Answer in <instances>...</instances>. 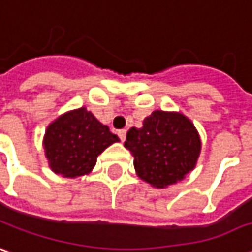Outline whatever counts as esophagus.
Listing matches in <instances>:
<instances>
[{
    "label": "esophagus",
    "mask_w": 252,
    "mask_h": 252,
    "mask_svg": "<svg viewBox=\"0 0 252 252\" xmlns=\"http://www.w3.org/2000/svg\"><path fill=\"white\" fill-rule=\"evenodd\" d=\"M117 133H119V138L121 139V142H124V140H126V129H120Z\"/></svg>",
    "instance_id": "1"
}]
</instances>
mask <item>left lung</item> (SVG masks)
<instances>
[{
	"mask_svg": "<svg viewBox=\"0 0 252 252\" xmlns=\"http://www.w3.org/2000/svg\"><path fill=\"white\" fill-rule=\"evenodd\" d=\"M124 146L132 153L136 175L164 189L194 169L201 139L184 113L155 110L143 120L142 128L132 126L126 132Z\"/></svg>",
	"mask_w": 252,
	"mask_h": 252,
	"instance_id": "1",
	"label": "left lung"
}]
</instances>
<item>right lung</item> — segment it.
<instances>
[{"mask_svg":"<svg viewBox=\"0 0 252 252\" xmlns=\"http://www.w3.org/2000/svg\"><path fill=\"white\" fill-rule=\"evenodd\" d=\"M120 142L109 126L80 107L61 114L45 129L42 146L49 168L63 178L88 175L97 156L110 145Z\"/></svg>","mask_w":252,"mask_h":252,"instance_id":"1","label":"right lung"}]
</instances>
